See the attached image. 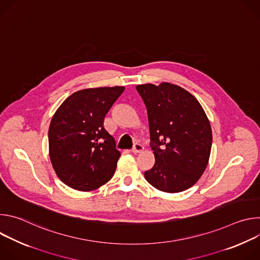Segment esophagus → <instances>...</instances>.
Wrapping results in <instances>:
<instances>
[{"mask_svg":"<svg viewBox=\"0 0 260 260\" xmlns=\"http://www.w3.org/2000/svg\"><path fill=\"white\" fill-rule=\"evenodd\" d=\"M143 149H144V147H143L141 144L137 143V144H135L134 148L132 149V152L135 153V154H138V153H140L141 151H143Z\"/></svg>","mask_w":260,"mask_h":260,"instance_id":"34e87169","label":"esophagus"}]
</instances>
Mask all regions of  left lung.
Returning a JSON list of instances; mask_svg holds the SVG:
<instances>
[{"instance_id":"obj_1","label":"left lung","mask_w":260,"mask_h":260,"mask_svg":"<svg viewBox=\"0 0 260 260\" xmlns=\"http://www.w3.org/2000/svg\"><path fill=\"white\" fill-rule=\"evenodd\" d=\"M136 88L147 109L155 156L145 179L165 192L190 188L205 172L212 147V129L204 109L178 85L164 82Z\"/></svg>"}]
</instances>
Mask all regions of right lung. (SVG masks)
I'll return each mask as SVG.
<instances>
[{"label":"right lung","mask_w":260,"mask_h":260,"mask_svg":"<svg viewBox=\"0 0 260 260\" xmlns=\"http://www.w3.org/2000/svg\"><path fill=\"white\" fill-rule=\"evenodd\" d=\"M123 91V86L82 89L56 110L48 131L49 156L68 186L90 191L114 175L120 152L104 119Z\"/></svg>","instance_id":"add662e5"}]
</instances>
